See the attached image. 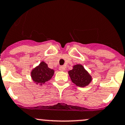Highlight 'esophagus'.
Masks as SVG:
<instances>
[{
	"instance_id": "1",
	"label": "esophagus",
	"mask_w": 125,
	"mask_h": 125,
	"mask_svg": "<svg viewBox=\"0 0 125 125\" xmlns=\"http://www.w3.org/2000/svg\"><path fill=\"white\" fill-rule=\"evenodd\" d=\"M65 67L64 66H60V67H59V70L61 71H65Z\"/></svg>"
}]
</instances>
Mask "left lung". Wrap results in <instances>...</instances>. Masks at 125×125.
<instances>
[{
	"label": "left lung",
	"mask_w": 125,
	"mask_h": 125,
	"mask_svg": "<svg viewBox=\"0 0 125 125\" xmlns=\"http://www.w3.org/2000/svg\"><path fill=\"white\" fill-rule=\"evenodd\" d=\"M68 74L71 81L80 87L87 86L92 80V76L90 75L88 71L80 64L74 65L73 70H70Z\"/></svg>",
	"instance_id": "8db88e82"
}]
</instances>
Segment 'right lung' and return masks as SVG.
<instances>
[{
    "instance_id": "obj_1",
    "label": "right lung",
    "mask_w": 125,
    "mask_h": 125,
    "mask_svg": "<svg viewBox=\"0 0 125 125\" xmlns=\"http://www.w3.org/2000/svg\"><path fill=\"white\" fill-rule=\"evenodd\" d=\"M54 73V70L49 68L45 62H42L38 66L32 70L31 77L33 82L37 84L42 85L49 81L53 76Z\"/></svg>"
}]
</instances>
